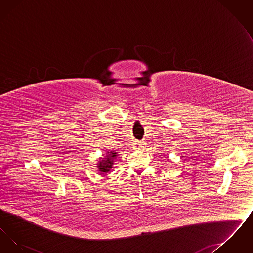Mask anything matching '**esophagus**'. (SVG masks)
Returning a JSON list of instances; mask_svg holds the SVG:
<instances>
[{"label":"esophagus","instance_id":"1","mask_svg":"<svg viewBox=\"0 0 253 253\" xmlns=\"http://www.w3.org/2000/svg\"><path fill=\"white\" fill-rule=\"evenodd\" d=\"M145 142L142 140V141H134V147L135 148H143L144 147Z\"/></svg>","mask_w":253,"mask_h":253}]
</instances>
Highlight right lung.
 I'll return each instance as SVG.
<instances>
[{
	"label": "right lung",
	"mask_w": 253,
	"mask_h": 253,
	"mask_svg": "<svg viewBox=\"0 0 253 253\" xmlns=\"http://www.w3.org/2000/svg\"><path fill=\"white\" fill-rule=\"evenodd\" d=\"M117 152H114V151H110L108 152L106 155H105V157H103L98 163H97V168H98V170L100 171V172H102L103 174L104 173H106L107 171L110 170V169L112 168V166H113V160H114V158H116L117 157Z\"/></svg>",
	"instance_id": "add662e5"
}]
</instances>
